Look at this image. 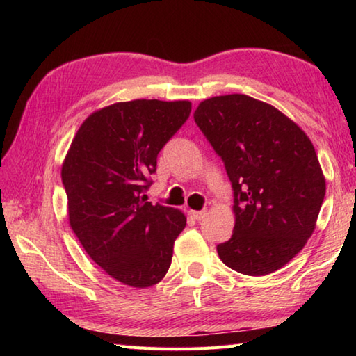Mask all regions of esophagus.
Segmentation results:
<instances>
[{
	"label": "esophagus",
	"mask_w": 356,
	"mask_h": 356,
	"mask_svg": "<svg viewBox=\"0 0 356 356\" xmlns=\"http://www.w3.org/2000/svg\"><path fill=\"white\" fill-rule=\"evenodd\" d=\"M190 215H191V218H195L196 221H200V220L204 218V216L207 215V210H190Z\"/></svg>",
	"instance_id": "esophagus-1"
}]
</instances>
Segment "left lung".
<instances>
[{"label": "left lung", "instance_id": "left-lung-1", "mask_svg": "<svg viewBox=\"0 0 356 356\" xmlns=\"http://www.w3.org/2000/svg\"><path fill=\"white\" fill-rule=\"evenodd\" d=\"M195 122L234 190L236 226L216 246L220 259L248 276L276 272L316 229L325 177L314 146L286 114L245 94L201 102Z\"/></svg>", "mask_w": 356, "mask_h": 356}]
</instances>
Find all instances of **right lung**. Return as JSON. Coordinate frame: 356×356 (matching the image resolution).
<instances>
[{
    "mask_svg": "<svg viewBox=\"0 0 356 356\" xmlns=\"http://www.w3.org/2000/svg\"><path fill=\"white\" fill-rule=\"evenodd\" d=\"M190 111L188 100L105 106L81 124L64 159L72 231L89 257L122 284L150 287L171 265L186 218L177 209L154 206L144 191L156 155Z\"/></svg>",
    "mask_w": 356,
    "mask_h": 356,
    "instance_id": "1",
    "label": "right lung"
}]
</instances>
